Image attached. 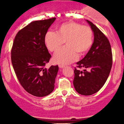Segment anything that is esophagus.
<instances>
[{
  "mask_svg": "<svg viewBox=\"0 0 124 124\" xmlns=\"http://www.w3.org/2000/svg\"><path fill=\"white\" fill-rule=\"evenodd\" d=\"M59 68H64L65 66L63 65L59 64Z\"/></svg>",
  "mask_w": 124,
  "mask_h": 124,
  "instance_id": "esophagus-1",
  "label": "esophagus"
}]
</instances>
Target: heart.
Masks as SVG:
<instances>
[{
    "label": "heart",
    "mask_w": 124,
    "mask_h": 124,
    "mask_svg": "<svg viewBox=\"0 0 124 124\" xmlns=\"http://www.w3.org/2000/svg\"><path fill=\"white\" fill-rule=\"evenodd\" d=\"M93 32L89 26L76 22H66L56 28V32L48 31L44 37V42L48 50L56 52L64 42L67 46L56 53L53 61L67 65L77 60V55L83 56L90 50L93 44Z\"/></svg>",
    "instance_id": "b5f03b06"
}]
</instances>
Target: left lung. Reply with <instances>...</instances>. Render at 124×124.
Returning <instances> with one entry per match:
<instances>
[{
    "label": "left lung",
    "mask_w": 124,
    "mask_h": 124,
    "mask_svg": "<svg viewBox=\"0 0 124 124\" xmlns=\"http://www.w3.org/2000/svg\"><path fill=\"white\" fill-rule=\"evenodd\" d=\"M94 34L90 50L75 68L73 85L76 91L83 95L98 92L106 83L112 66V53L108 38L92 22L86 20ZM83 68L84 70L80 71Z\"/></svg>",
    "instance_id": "1"
}]
</instances>
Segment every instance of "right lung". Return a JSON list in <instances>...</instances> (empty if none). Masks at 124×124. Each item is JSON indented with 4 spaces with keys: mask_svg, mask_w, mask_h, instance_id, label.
Masks as SVG:
<instances>
[{
    "mask_svg": "<svg viewBox=\"0 0 124 124\" xmlns=\"http://www.w3.org/2000/svg\"><path fill=\"white\" fill-rule=\"evenodd\" d=\"M56 18L35 21L18 32L11 50V62L17 78L28 93L42 97L54 90L58 65L44 68L51 55L44 37Z\"/></svg>",
    "mask_w": 124,
    "mask_h": 124,
    "instance_id": "obj_1",
    "label": "right lung"
}]
</instances>
